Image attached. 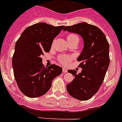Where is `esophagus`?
<instances>
[{
  "instance_id": "obj_1",
  "label": "esophagus",
  "mask_w": 122,
  "mask_h": 122,
  "mask_svg": "<svg viewBox=\"0 0 122 122\" xmlns=\"http://www.w3.org/2000/svg\"><path fill=\"white\" fill-rule=\"evenodd\" d=\"M63 72H64V73H66V72H67V69H66V68H64V67H63Z\"/></svg>"
}]
</instances>
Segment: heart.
I'll return each mask as SVG.
<instances>
[{
  "label": "heart",
  "instance_id": "1",
  "mask_svg": "<svg viewBox=\"0 0 122 122\" xmlns=\"http://www.w3.org/2000/svg\"><path fill=\"white\" fill-rule=\"evenodd\" d=\"M75 40H79V37L76 35L71 33L67 36V42H71ZM72 59V57L68 55H61L58 57V61L60 63H61L63 65H67L70 63L71 60Z\"/></svg>",
  "mask_w": 122,
  "mask_h": 122
}]
</instances>
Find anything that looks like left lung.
I'll return each instance as SVG.
<instances>
[{"instance_id": "8db88e82", "label": "left lung", "mask_w": 122, "mask_h": 122, "mask_svg": "<svg viewBox=\"0 0 122 122\" xmlns=\"http://www.w3.org/2000/svg\"><path fill=\"white\" fill-rule=\"evenodd\" d=\"M64 31L80 35L84 46L77 61L81 62V73L68 70L74 79L67 84L66 89L72 97L87 101L96 94L101 86L110 63L109 44L100 28L86 22L66 26Z\"/></svg>"}]
</instances>
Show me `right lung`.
<instances>
[{"mask_svg": "<svg viewBox=\"0 0 122 122\" xmlns=\"http://www.w3.org/2000/svg\"><path fill=\"white\" fill-rule=\"evenodd\" d=\"M64 27L36 23L25 30L16 42L12 58L14 77L20 91L27 97L45 94L53 79L62 72V67L56 64L45 67L41 56L50 51L53 40Z\"/></svg>", "mask_w": 122, "mask_h": 122, "instance_id": "obj_1", "label": "right lung"}]
</instances>
